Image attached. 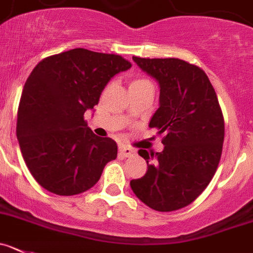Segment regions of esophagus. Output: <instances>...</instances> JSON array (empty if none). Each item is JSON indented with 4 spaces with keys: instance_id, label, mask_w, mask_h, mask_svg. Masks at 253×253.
Returning <instances> with one entry per match:
<instances>
[{
    "instance_id": "34e87169",
    "label": "esophagus",
    "mask_w": 253,
    "mask_h": 253,
    "mask_svg": "<svg viewBox=\"0 0 253 253\" xmlns=\"http://www.w3.org/2000/svg\"><path fill=\"white\" fill-rule=\"evenodd\" d=\"M119 152H120V155L124 156V157H131V156H133L134 153H136V151L132 150V148L128 147V146L121 145L119 147Z\"/></svg>"
}]
</instances>
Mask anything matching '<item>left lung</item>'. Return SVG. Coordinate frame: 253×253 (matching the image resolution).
I'll return each instance as SVG.
<instances>
[{
  "mask_svg": "<svg viewBox=\"0 0 253 253\" xmlns=\"http://www.w3.org/2000/svg\"><path fill=\"white\" fill-rule=\"evenodd\" d=\"M132 60L160 84V107L150 127L165 134V148L138 151L147 172L129 185L152 210L176 211L195 201L216 173L225 138L222 111L209 77L197 66L180 58Z\"/></svg>",
  "mask_w": 253,
  "mask_h": 253,
  "instance_id": "1",
  "label": "left lung"
}]
</instances>
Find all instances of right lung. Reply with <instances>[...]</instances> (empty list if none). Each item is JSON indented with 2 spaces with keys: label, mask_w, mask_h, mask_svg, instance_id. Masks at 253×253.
<instances>
[{
  "label": "right lung",
  "mask_w": 253,
  "mask_h": 253,
  "mask_svg": "<svg viewBox=\"0 0 253 253\" xmlns=\"http://www.w3.org/2000/svg\"><path fill=\"white\" fill-rule=\"evenodd\" d=\"M131 63L119 55L73 48L43 58L28 76L17 111L16 133L35 180L60 196L97 183L117 145L98 137L84 121L115 75Z\"/></svg>",
  "instance_id": "obj_1"
}]
</instances>
